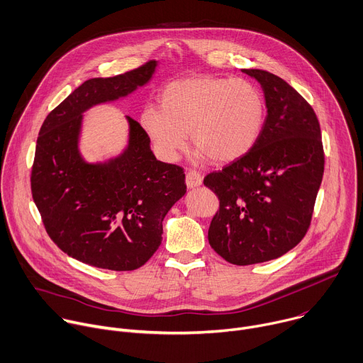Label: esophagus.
Returning a JSON list of instances; mask_svg holds the SVG:
<instances>
[{"label":"esophagus","instance_id":"esophagus-1","mask_svg":"<svg viewBox=\"0 0 363 363\" xmlns=\"http://www.w3.org/2000/svg\"><path fill=\"white\" fill-rule=\"evenodd\" d=\"M203 183V177L194 172V170H190L186 173V186L189 189H194V187H199L200 184Z\"/></svg>","mask_w":363,"mask_h":363}]
</instances>
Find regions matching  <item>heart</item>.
Masks as SVG:
<instances>
[{
    "mask_svg": "<svg viewBox=\"0 0 363 363\" xmlns=\"http://www.w3.org/2000/svg\"><path fill=\"white\" fill-rule=\"evenodd\" d=\"M162 108L146 107L141 125L157 153L173 160L187 144L211 163H230L256 144L266 116L260 90L247 80L197 76L172 82Z\"/></svg>",
    "mask_w": 363,
    "mask_h": 363,
    "instance_id": "1",
    "label": "heart"
}]
</instances>
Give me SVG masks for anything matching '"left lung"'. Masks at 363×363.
Masks as SVG:
<instances>
[{
    "label": "left lung",
    "mask_w": 363,
    "mask_h": 363,
    "mask_svg": "<svg viewBox=\"0 0 363 363\" xmlns=\"http://www.w3.org/2000/svg\"><path fill=\"white\" fill-rule=\"evenodd\" d=\"M264 94L267 114L255 146L204 177L220 208L208 228L217 255L238 266L277 259L306 235L323 177V146L309 103L280 77L242 69Z\"/></svg>",
    "instance_id": "obj_1"
}]
</instances>
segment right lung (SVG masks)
<instances>
[{"label":"right lung","instance_id":"add662e5","mask_svg":"<svg viewBox=\"0 0 363 363\" xmlns=\"http://www.w3.org/2000/svg\"><path fill=\"white\" fill-rule=\"evenodd\" d=\"M159 61L110 79H91L44 120L35 147L31 191L52 242L94 267L134 270L162 243L163 220L186 194L184 172L157 160L150 137L125 116L127 144L103 162L80 152L84 113L147 86Z\"/></svg>","mask_w":363,"mask_h":363}]
</instances>
